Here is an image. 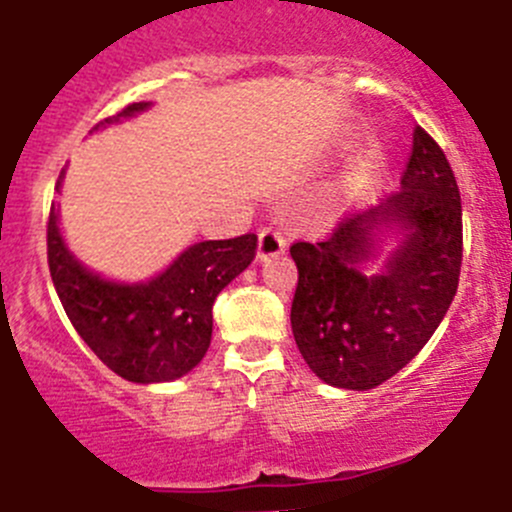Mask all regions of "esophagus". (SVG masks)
Here are the masks:
<instances>
[{"instance_id": "1", "label": "esophagus", "mask_w": 512, "mask_h": 512, "mask_svg": "<svg viewBox=\"0 0 512 512\" xmlns=\"http://www.w3.org/2000/svg\"><path fill=\"white\" fill-rule=\"evenodd\" d=\"M288 247V239L275 229H262L260 239H257V260H270V257L283 255Z\"/></svg>"}]
</instances>
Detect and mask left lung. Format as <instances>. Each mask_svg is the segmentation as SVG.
I'll use <instances>...</instances> for the list:
<instances>
[{
	"instance_id": "8db88e82",
	"label": "left lung",
	"mask_w": 512,
	"mask_h": 512,
	"mask_svg": "<svg viewBox=\"0 0 512 512\" xmlns=\"http://www.w3.org/2000/svg\"><path fill=\"white\" fill-rule=\"evenodd\" d=\"M290 255V326L311 372L344 390L398 375L439 329L459 285L462 199L444 150L416 127L400 191L324 242H296Z\"/></svg>"
}]
</instances>
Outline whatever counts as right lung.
<instances>
[{
    "label": "right lung",
    "mask_w": 512,
    "mask_h": 512,
    "mask_svg": "<svg viewBox=\"0 0 512 512\" xmlns=\"http://www.w3.org/2000/svg\"><path fill=\"white\" fill-rule=\"evenodd\" d=\"M150 107V101H137L94 130ZM63 178L66 168L55 191H61ZM255 250V234L196 242L153 278L124 283L94 273L73 255L61 232V211L50 206V278L73 329L109 370L140 385L178 380L199 365L211 344L216 296L245 273Z\"/></svg>",
    "instance_id": "add662e5"
}]
</instances>
